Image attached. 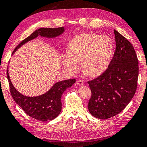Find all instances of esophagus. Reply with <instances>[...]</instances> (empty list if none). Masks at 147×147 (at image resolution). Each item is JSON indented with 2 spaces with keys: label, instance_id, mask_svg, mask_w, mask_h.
Wrapping results in <instances>:
<instances>
[{
  "label": "esophagus",
  "instance_id": "1",
  "mask_svg": "<svg viewBox=\"0 0 147 147\" xmlns=\"http://www.w3.org/2000/svg\"><path fill=\"white\" fill-rule=\"evenodd\" d=\"M84 82H83L82 80H78V81L76 82V84L78 85H80V86H82V85H84Z\"/></svg>",
  "mask_w": 147,
  "mask_h": 147
}]
</instances>
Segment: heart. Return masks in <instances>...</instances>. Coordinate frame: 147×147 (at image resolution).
Masks as SVG:
<instances>
[{"instance_id":"heart-1","label":"heart","mask_w":147,"mask_h":147,"mask_svg":"<svg viewBox=\"0 0 147 147\" xmlns=\"http://www.w3.org/2000/svg\"><path fill=\"white\" fill-rule=\"evenodd\" d=\"M67 55H62L63 67L75 73L78 64H82L83 73L86 76H99L107 69L114 52V44L107 36L94 33L81 34L74 37L69 42Z\"/></svg>"}]
</instances>
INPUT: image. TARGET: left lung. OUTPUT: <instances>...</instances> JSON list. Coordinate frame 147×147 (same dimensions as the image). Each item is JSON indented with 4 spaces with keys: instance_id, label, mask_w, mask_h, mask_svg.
<instances>
[{
    "instance_id": "8db88e82",
    "label": "left lung",
    "mask_w": 147,
    "mask_h": 147,
    "mask_svg": "<svg viewBox=\"0 0 147 147\" xmlns=\"http://www.w3.org/2000/svg\"><path fill=\"white\" fill-rule=\"evenodd\" d=\"M116 49L108 67L88 83L92 96L88 108L92 116L107 119L120 113L133 99L138 78V60L133 46L114 30Z\"/></svg>"
}]
</instances>
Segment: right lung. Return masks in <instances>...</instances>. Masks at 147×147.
Segmentation results:
<instances>
[{"label": "right lung", "instance_id": "obj_1", "mask_svg": "<svg viewBox=\"0 0 147 147\" xmlns=\"http://www.w3.org/2000/svg\"><path fill=\"white\" fill-rule=\"evenodd\" d=\"M64 27L41 28L34 31L27 38L20 43L14 49L12 54L25 43L36 38L39 36L48 38H54L64 32ZM7 78L9 85L11 96L14 101L30 117L42 122L51 120L58 117L62 110L61 97L64 92L76 82L75 79L66 80L57 82L47 92L41 96L28 97L22 95L14 88L9 74L8 67Z\"/></svg>", "mask_w": 147, "mask_h": 147}]
</instances>
